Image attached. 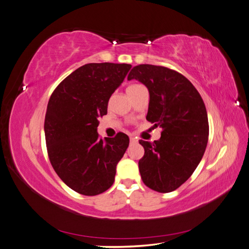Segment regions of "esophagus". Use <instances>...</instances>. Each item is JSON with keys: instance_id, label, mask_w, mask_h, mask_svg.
<instances>
[{"instance_id": "34e87169", "label": "esophagus", "mask_w": 249, "mask_h": 249, "mask_svg": "<svg viewBox=\"0 0 249 249\" xmlns=\"http://www.w3.org/2000/svg\"><path fill=\"white\" fill-rule=\"evenodd\" d=\"M130 142H131V143H135V142H137V139L135 137L130 136Z\"/></svg>"}]
</instances>
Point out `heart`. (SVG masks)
Masks as SVG:
<instances>
[{
    "instance_id": "obj_1",
    "label": "heart",
    "mask_w": 249,
    "mask_h": 249,
    "mask_svg": "<svg viewBox=\"0 0 249 249\" xmlns=\"http://www.w3.org/2000/svg\"><path fill=\"white\" fill-rule=\"evenodd\" d=\"M142 86H141V84H132V86H130L128 89H126V92H128V90H133V89H138V88H142Z\"/></svg>"
}]
</instances>
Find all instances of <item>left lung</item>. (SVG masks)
Here are the masks:
<instances>
[{"mask_svg": "<svg viewBox=\"0 0 249 249\" xmlns=\"http://www.w3.org/2000/svg\"><path fill=\"white\" fill-rule=\"evenodd\" d=\"M149 89L147 120L162 129L154 142L139 141L144 154L138 161L143 184L157 192L174 191L195 172L208 142L207 111L193 84L177 71L141 64L128 80Z\"/></svg>", "mask_w": 249, "mask_h": 249, "instance_id": "1", "label": "left lung"}]
</instances>
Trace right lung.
I'll return each instance as SVG.
<instances>
[{
  "mask_svg": "<svg viewBox=\"0 0 249 249\" xmlns=\"http://www.w3.org/2000/svg\"><path fill=\"white\" fill-rule=\"evenodd\" d=\"M131 68L108 62L80 66L59 84L48 101L44 121L48 157L58 177L80 195L107 191L128 149V135L120 132L104 141L97 126Z\"/></svg>",
  "mask_w": 249,
  "mask_h": 249,
  "instance_id": "right-lung-1",
  "label": "right lung"
}]
</instances>
